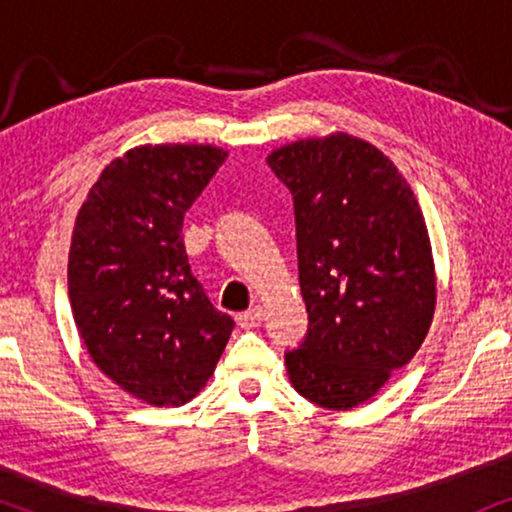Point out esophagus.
<instances>
[{
  "label": "esophagus",
  "mask_w": 512,
  "mask_h": 512,
  "mask_svg": "<svg viewBox=\"0 0 512 512\" xmlns=\"http://www.w3.org/2000/svg\"><path fill=\"white\" fill-rule=\"evenodd\" d=\"M265 319V312H263V307H251V310H247V312H242V314H237V324H240L242 328H256V326H261V321Z\"/></svg>",
  "instance_id": "1"
}]
</instances>
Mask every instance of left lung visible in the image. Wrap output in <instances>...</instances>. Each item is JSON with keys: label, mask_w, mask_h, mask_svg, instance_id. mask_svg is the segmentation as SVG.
<instances>
[{"label": "left lung", "mask_w": 512, "mask_h": 512, "mask_svg": "<svg viewBox=\"0 0 512 512\" xmlns=\"http://www.w3.org/2000/svg\"><path fill=\"white\" fill-rule=\"evenodd\" d=\"M293 195L305 342L286 352L293 389L352 410L410 363L436 312V268L415 193L366 139L333 132L268 156Z\"/></svg>", "instance_id": "obj_1"}]
</instances>
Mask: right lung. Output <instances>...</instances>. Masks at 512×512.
<instances>
[{"label":"right lung","instance_id":"add662e5","mask_svg":"<svg viewBox=\"0 0 512 512\" xmlns=\"http://www.w3.org/2000/svg\"><path fill=\"white\" fill-rule=\"evenodd\" d=\"M212 144H144L104 167L76 214L69 303L90 359L156 408L214 375L235 321L191 275L184 214L226 163Z\"/></svg>","mask_w":512,"mask_h":512}]
</instances>
